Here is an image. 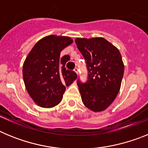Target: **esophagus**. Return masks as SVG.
Listing matches in <instances>:
<instances>
[{
    "mask_svg": "<svg viewBox=\"0 0 148 148\" xmlns=\"http://www.w3.org/2000/svg\"><path fill=\"white\" fill-rule=\"evenodd\" d=\"M74 70V71H75V73H76V74H77V75H78V71H79V70H78V68L75 67V69H74V70Z\"/></svg>",
    "mask_w": 148,
    "mask_h": 148,
    "instance_id": "obj_1",
    "label": "esophagus"
}]
</instances>
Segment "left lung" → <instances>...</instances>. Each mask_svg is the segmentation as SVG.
<instances>
[{
	"label": "left lung",
	"mask_w": 148,
	"mask_h": 148,
	"mask_svg": "<svg viewBox=\"0 0 148 148\" xmlns=\"http://www.w3.org/2000/svg\"><path fill=\"white\" fill-rule=\"evenodd\" d=\"M77 47L87 62L88 80L78 81L86 108L101 112L113 102L121 88L125 65L119 50L102 37L77 38Z\"/></svg>",
	"instance_id": "obj_1"
}]
</instances>
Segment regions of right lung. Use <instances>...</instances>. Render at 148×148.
I'll use <instances>...</instances> for the list:
<instances>
[{"label": "right lung", "mask_w": 148, "mask_h": 148, "mask_svg": "<svg viewBox=\"0 0 148 148\" xmlns=\"http://www.w3.org/2000/svg\"><path fill=\"white\" fill-rule=\"evenodd\" d=\"M73 42L68 36H45L35 44L23 62L26 89L34 102L41 108L58 105L65 86H70L76 79V73L65 68L70 56L60 57L61 51Z\"/></svg>", "instance_id": "obj_1"}]
</instances>
